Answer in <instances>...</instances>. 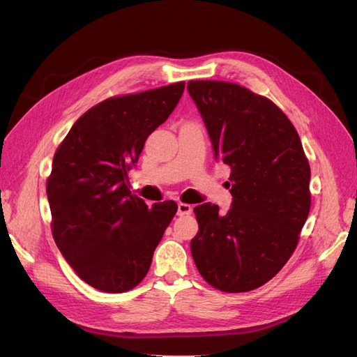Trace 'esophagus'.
I'll return each instance as SVG.
<instances>
[{
    "instance_id": "1",
    "label": "esophagus",
    "mask_w": 357,
    "mask_h": 357,
    "mask_svg": "<svg viewBox=\"0 0 357 357\" xmlns=\"http://www.w3.org/2000/svg\"><path fill=\"white\" fill-rule=\"evenodd\" d=\"M192 211H193L192 205L185 204V202H178V210H177L178 215H189V214H192Z\"/></svg>"
}]
</instances>
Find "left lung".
<instances>
[{
    "instance_id": "1",
    "label": "left lung",
    "mask_w": 357,
    "mask_h": 357,
    "mask_svg": "<svg viewBox=\"0 0 357 357\" xmlns=\"http://www.w3.org/2000/svg\"><path fill=\"white\" fill-rule=\"evenodd\" d=\"M214 156L231 168L232 207L193 208L190 252L210 286L240 294L269 282L289 261L311 205L308 159L289 117L236 83L190 80ZM229 185V183H228Z\"/></svg>"
}]
</instances>
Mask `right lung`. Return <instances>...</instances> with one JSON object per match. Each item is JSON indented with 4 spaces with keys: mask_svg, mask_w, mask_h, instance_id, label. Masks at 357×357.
Wrapping results in <instances>:
<instances>
[{
    "mask_svg": "<svg viewBox=\"0 0 357 357\" xmlns=\"http://www.w3.org/2000/svg\"><path fill=\"white\" fill-rule=\"evenodd\" d=\"M183 91L177 82L98 102L53 156L46 183L53 240L75 274L101 291L122 294L143 282L177 213L174 201L149 208L129 190L128 172Z\"/></svg>",
    "mask_w": 357,
    "mask_h": 357,
    "instance_id": "add662e5",
    "label": "right lung"
}]
</instances>
